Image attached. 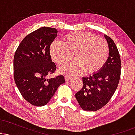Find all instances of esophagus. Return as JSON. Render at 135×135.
<instances>
[{
    "mask_svg": "<svg viewBox=\"0 0 135 135\" xmlns=\"http://www.w3.org/2000/svg\"><path fill=\"white\" fill-rule=\"evenodd\" d=\"M72 79V77H70V76H68V75H66L65 77V79L66 81H69Z\"/></svg>",
    "mask_w": 135,
    "mask_h": 135,
    "instance_id": "esophagus-1",
    "label": "esophagus"
}]
</instances>
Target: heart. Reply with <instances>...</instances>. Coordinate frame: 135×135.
<instances>
[{"label": "heart", "mask_w": 135, "mask_h": 135, "mask_svg": "<svg viewBox=\"0 0 135 135\" xmlns=\"http://www.w3.org/2000/svg\"><path fill=\"white\" fill-rule=\"evenodd\" d=\"M51 56L58 65H64L73 58L74 61L60 69L68 75H78L84 71L86 74L98 72L106 63L108 46L103 38L93 33L75 32L63 37V42L54 41L50 47Z\"/></svg>", "instance_id": "obj_1"}]
</instances>
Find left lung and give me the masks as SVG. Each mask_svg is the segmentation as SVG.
I'll list each match as a JSON object with an SVG mask.
<instances>
[{
  "label": "left lung",
  "mask_w": 135,
  "mask_h": 135,
  "mask_svg": "<svg viewBox=\"0 0 135 135\" xmlns=\"http://www.w3.org/2000/svg\"><path fill=\"white\" fill-rule=\"evenodd\" d=\"M109 55L106 63L98 72L83 77V87L75 94L82 109L97 111L104 107L114 94L120 79V58L117 46L107 35Z\"/></svg>",
  "instance_id": "1"
}]
</instances>
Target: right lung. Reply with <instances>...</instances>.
<instances>
[{
  "instance_id": "add662e5",
  "label": "right lung",
  "mask_w": 135,
  "mask_h": 135,
  "mask_svg": "<svg viewBox=\"0 0 135 135\" xmlns=\"http://www.w3.org/2000/svg\"><path fill=\"white\" fill-rule=\"evenodd\" d=\"M57 34L54 28H40L23 38L14 56L15 83L25 100L34 106L47 104L65 83L63 75L48 77L56 69L49 48Z\"/></svg>"
}]
</instances>
